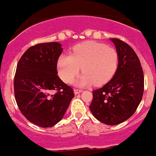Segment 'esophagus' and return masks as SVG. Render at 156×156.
Returning a JSON list of instances; mask_svg holds the SVG:
<instances>
[{
	"instance_id": "esophagus-1",
	"label": "esophagus",
	"mask_w": 156,
	"mask_h": 156,
	"mask_svg": "<svg viewBox=\"0 0 156 156\" xmlns=\"http://www.w3.org/2000/svg\"><path fill=\"white\" fill-rule=\"evenodd\" d=\"M73 92H74V93L76 95V94L80 93V92H82V89H73Z\"/></svg>"
}]
</instances>
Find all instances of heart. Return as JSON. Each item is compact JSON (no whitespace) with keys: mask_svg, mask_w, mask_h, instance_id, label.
<instances>
[{"mask_svg":"<svg viewBox=\"0 0 156 156\" xmlns=\"http://www.w3.org/2000/svg\"><path fill=\"white\" fill-rule=\"evenodd\" d=\"M118 64V54L114 48L101 43L87 41L73 47L71 55H62L57 64L58 75L65 83H70L81 67L83 74L76 84L85 86L102 85L115 74Z\"/></svg>","mask_w":156,"mask_h":156,"instance_id":"1","label":"heart"}]
</instances>
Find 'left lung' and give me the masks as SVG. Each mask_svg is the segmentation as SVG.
I'll return each mask as SVG.
<instances>
[{
	"mask_svg": "<svg viewBox=\"0 0 156 156\" xmlns=\"http://www.w3.org/2000/svg\"><path fill=\"white\" fill-rule=\"evenodd\" d=\"M118 54V65L112 80L92 91L89 108L93 116L108 125L127 121L138 108L144 90V76L133 49L118 38H111Z\"/></svg>",
	"mask_w": 156,
	"mask_h": 156,
	"instance_id": "8db88e82",
	"label": "left lung"
}]
</instances>
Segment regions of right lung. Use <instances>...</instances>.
Returning a JSON list of instances; mask_svg holds the SVG:
<instances>
[{"instance_id":"right-lung-1","label":"right lung","mask_w":156,"mask_h":156,"mask_svg":"<svg viewBox=\"0 0 156 156\" xmlns=\"http://www.w3.org/2000/svg\"><path fill=\"white\" fill-rule=\"evenodd\" d=\"M62 51L55 41L37 44L26 51L16 66V104L28 121L41 127L58 124L74 97L72 88L58 76L57 63Z\"/></svg>"}]
</instances>
